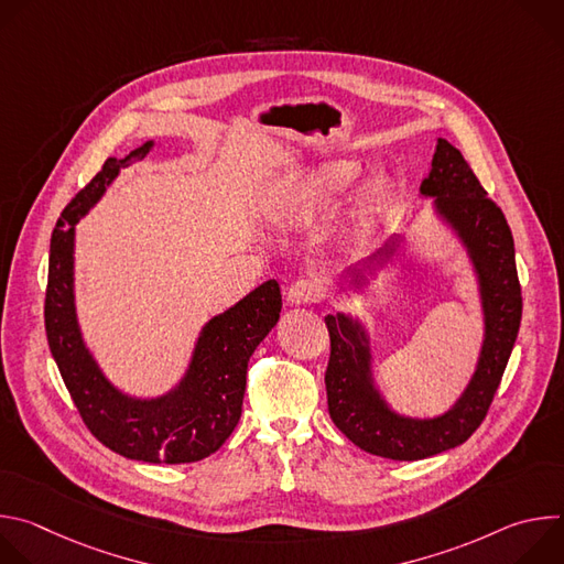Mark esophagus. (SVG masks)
Masks as SVG:
<instances>
[{"mask_svg":"<svg viewBox=\"0 0 564 564\" xmlns=\"http://www.w3.org/2000/svg\"><path fill=\"white\" fill-rule=\"evenodd\" d=\"M326 299V288L318 279H299L288 290V301L294 305H310Z\"/></svg>","mask_w":564,"mask_h":564,"instance_id":"34e87169","label":"esophagus"}]
</instances>
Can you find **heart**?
Instances as JSON below:
<instances>
[{
  "instance_id": "b5f03b06",
  "label": "heart",
  "mask_w": 564,
  "mask_h": 564,
  "mask_svg": "<svg viewBox=\"0 0 564 564\" xmlns=\"http://www.w3.org/2000/svg\"><path fill=\"white\" fill-rule=\"evenodd\" d=\"M359 174V167L355 163H348V160H341V163H333L326 170H321L314 178H310V183L305 185V192L312 196H333L339 194L341 189H346ZM381 194V185L372 183L366 189V198L368 200H377Z\"/></svg>"
}]
</instances>
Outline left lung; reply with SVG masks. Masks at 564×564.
I'll use <instances>...</instances> for the list:
<instances>
[{
  "label": "left lung",
  "mask_w": 564,
  "mask_h": 564,
  "mask_svg": "<svg viewBox=\"0 0 564 564\" xmlns=\"http://www.w3.org/2000/svg\"><path fill=\"white\" fill-rule=\"evenodd\" d=\"M420 192L435 198L437 214L457 231L475 265L485 307V344L477 370L457 404L435 420L392 413L370 377V348L359 321L328 314L330 361L326 370L328 411L335 426L361 451L388 459H424L464 444L485 422L509 364L522 318L516 248L502 209L487 196L459 149L440 138L433 170ZM386 246L375 257H390ZM355 285L366 276L352 270Z\"/></svg>",
  "instance_id": "1"
}]
</instances>
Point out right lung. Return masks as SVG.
<instances>
[{"instance_id":"1","label":"right lung","mask_w":564,"mask_h":564,"mask_svg":"<svg viewBox=\"0 0 564 564\" xmlns=\"http://www.w3.org/2000/svg\"><path fill=\"white\" fill-rule=\"evenodd\" d=\"M144 142L124 160L109 158L91 183L64 207L51 236L44 326L51 355L73 404L91 435L113 453L149 464H187L216 453L240 420L248 361L276 326L281 288L268 281L214 316L198 337L181 386L158 399L118 392L85 348L73 303L75 223L105 194L131 158H144Z\"/></svg>"}]
</instances>
